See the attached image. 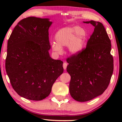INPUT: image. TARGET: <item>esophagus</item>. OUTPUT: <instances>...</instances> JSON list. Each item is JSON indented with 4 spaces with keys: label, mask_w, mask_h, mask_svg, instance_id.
Returning <instances> with one entry per match:
<instances>
[{
    "label": "esophagus",
    "mask_w": 122,
    "mask_h": 122,
    "mask_svg": "<svg viewBox=\"0 0 122 122\" xmlns=\"http://www.w3.org/2000/svg\"><path fill=\"white\" fill-rule=\"evenodd\" d=\"M63 68H64V69L66 70V66H67V63H66V62L64 63H63Z\"/></svg>",
    "instance_id": "obj_1"
}]
</instances>
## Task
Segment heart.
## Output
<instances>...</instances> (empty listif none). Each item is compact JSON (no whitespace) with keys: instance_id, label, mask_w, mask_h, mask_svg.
<instances>
[{"instance_id":"b5f03b06","label":"heart","mask_w":122,"mask_h":122,"mask_svg":"<svg viewBox=\"0 0 122 122\" xmlns=\"http://www.w3.org/2000/svg\"><path fill=\"white\" fill-rule=\"evenodd\" d=\"M88 33L81 26H66L58 30L54 36L56 42L51 44L53 51L61 53L62 46H68V51L73 54L81 53L84 48Z\"/></svg>"}]
</instances>
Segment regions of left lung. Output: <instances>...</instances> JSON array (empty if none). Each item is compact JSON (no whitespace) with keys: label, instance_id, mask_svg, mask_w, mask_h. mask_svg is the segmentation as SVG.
Masks as SVG:
<instances>
[{"label":"left lung","instance_id":"obj_1","mask_svg":"<svg viewBox=\"0 0 122 122\" xmlns=\"http://www.w3.org/2000/svg\"><path fill=\"white\" fill-rule=\"evenodd\" d=\"M94 26L86 49L66 59V71L71 76L69 92L76 101L86 102L102 94L113 72L111 42L103 25L91 20L83 21Z\"/></svg>","mask_w":122,"mask_h":122}]
</instances>
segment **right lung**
<instances>
[{"instance_id":"add662e5","label":"right lung","mask_w":122,"mask_h":122,"mask_svg":"<svg viewBox=\"0 0 122 122\" xmlns=\"http://www.w3.org/2000/svg\"><path fill=\"white\" fill-rule=\"evenodd\" d=\"M48 18L30 16L15 26L8 41L5 69L11 86L22 97L41 101L63 73L62 61L50 56Z\"/></svg>"}]
</instances>
